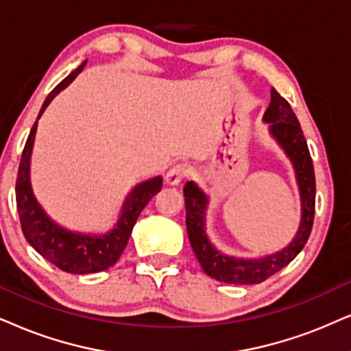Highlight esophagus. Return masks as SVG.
<instances>
[{"label": "esophagus", "mask_w": 351, "mask_h": 351, "mask_svg": "<svg viewBox=\"0 0 351 351\" xmlns=\"http://www.w3.org/2000/svg\"><path fill=\"white\" fill-rule=\"evenodd\" d=\"M188 175H189V167L184 165V163H178V165L171 167L170 170H168L165 176V183L168 186H176L180 184Z\"/></svg>", "instance_id": "1"}]
</instances>
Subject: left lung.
<instances>
[{
    "label": "left lung",
    "instance_id": "left-lung-1",
    "mask_svg": "<svg viewBox=\"0 0 351 351\" xmlns=\"http://www.w3.org/2000/svg\"><path fill=\"white\" fill-rule=\"evenodd\" d=\"M263 121L269 124V134L280 145L293 165L301 199L300 227L293 239L283 250L274 254L256 257V259L223 254L212 245L206 232L208 196L194 181H188L183 193L186 228H188L191 246L204 272L219 282L234 283V285H252V283L264 282L270 275L290 264L300 254L311 234L314 206H316V180H314L313 160L298 118L290 104L275 88L270 90V104L265 110Z\"/></svg>",
    "mask_w": 351,
    "mask_h": 351
}]
</instances>
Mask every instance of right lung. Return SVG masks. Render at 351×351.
<instances>
[{
	"label": "right lung",
	"mask_w": 351,
	"mask_h": 351,
	"mask_svg": "<svg viewBox=\"0 0 351 351\" xmlns=\"http://www.w3.org/2000/svg\"><path fill=\"white\" fill-rule=\"evenodd\" d=\"M86 63L87 61H84L77 69H74L68 77L58 84L48 94L47 100L43 101L37 121L30 130L24 152H22L16 181L17 214H19L22 233L29 245L40 256L55 264L58 269L77 275L101 272V270H106L117 264L123 250L130 241L137 217L141 215L150 199L162 189L163 181L162 176H154V178L136 184L124 199L117 223L110 232L101 234L73 232V230L61 227L40 206L34 194L32 183H30V157H32L37 123L50 101L63 88L68 87L77 77L79 73H82Z\"/></svg>",
	"instance_id": "add662e5"
}]
</instances>
